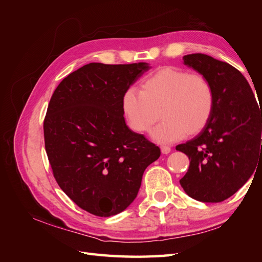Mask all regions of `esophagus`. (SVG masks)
Returning <instances> with one entry per match:
<instances>
[{
	"instance_id": "1",
	"label": "esophagus",
	"mask_w": 262,
	"mask_h": 262,
	"mask_svg": "<svg viewBox=\"0 0 262 262\" xmlns=\"http://www.w3.org/2000/svg\"><path fill=\"white\" fill-rule=\"evenodd\" d=\"M161 149H162V153L163 154H168L170 152L171 148L169 146H167V145H162Z\"/></svg>"
}]
</instances>
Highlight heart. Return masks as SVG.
<instances>
[{"mask_svg":"<svg viewBox=\"0 0 262 262\" xmlns=\"http://www.w3.org/2000/svg\"><path fill=\"white\" fill-rule=\"evenodd\" d=\"M215 104L212 84L200 74L177 68H165L147 77L143 90L129 86L122 97L123 112L134 130L152 131L160 143L181 140L187 133L194 134L210 121Z\"/></svg>","mask_w":262,"mask_h":262,"instance_id":"obj_1","label":"heart"}]
</instances>
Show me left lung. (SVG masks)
Wrapping results in <instances>:
<instances>
[{
	"label": "left lung",
	"mask_w": 262,
	"mask_h": 262,
	"mask_svg": "<svg viewBox=\"0 0 262 262\" xmlns=\"http://www.w3.org/2000/svg\"><path fill=\"white\" fill-rule=\"evenodd\" d=\"M182 59L212 84L215 104L199 136L176 146L190 160L180 185L198 201L222 202L246 184L262 157L261 105L245 76L228 63L202 53Z\"/></svg>",
	"instance_id": "8db88e82"
}]
</instances>
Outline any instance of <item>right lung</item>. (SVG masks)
Returning <instances> with one entry per match:
<instances>
[{
    "instance_id": "right-lung-1",
    "label": "right lung",
    "mask_w": 262,
    "mask_h": 262,
    "mask_svg": "<svg viewBox=\"0 0 262 262\" xmlns=\"http://www.w3.org/2000/svg\"><path fill=\"white\" fill-rule=\"evenodd\" d=\"M147 63H90L53 92L43 120L53 177L77 207L107 217L136 199L142 176L161 149L131 131L123 117L125 90Z\"/></svg>"
}]
</instances>
